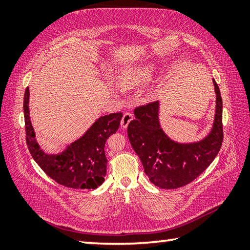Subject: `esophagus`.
Masks as SVG:
<instances>
[{
  "instance_id": "1",
  "label": "esophagus",
  "mask_w": 250,
  "mask_h": 250,
  "mask_svg": "<svg viewBox=\"0 0 250 250\" xmlns=\"http://www.w3.org/2000/svg\"><path fill=\"white\" fill-rule=\"evenodd\" d=\"M132 120H133V115H132V113L125 112V115H124V117H122V119H121V126L124 129H125Z\"/></svg>"
}]
</instances>
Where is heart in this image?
Wrapping results in <instances>:
<instances>
[{
  "mask_svg": "<svg viewBox=\"0 0 250 250\" xmlns=\"http://www.w3.org/2000/svg\"><path fill=\"white\" fill-rule=\"evenodd\" d=\"M156 71V66L153 62L126 67L118 76V83L125 89H133L142 86L153 78Z\"/></svg>",
  "mask_w": 250,
  "mask_h": 250,
  "instance_id": "1",
  "label": "heart"
}]
</instances>
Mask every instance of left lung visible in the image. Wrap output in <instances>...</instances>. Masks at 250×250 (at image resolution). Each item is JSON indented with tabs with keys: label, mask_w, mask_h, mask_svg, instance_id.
<instances>
[{
	"label": "left lung",
	"mask_w": 250,
	"mask_h": 250,
	"mask_svg": "<svg viewBox=\"0 0 250 250\" xmlns=\"http://www.w3.org/2000/svg\"><path fill=\"white\" fill-rule=\"evenodd\" d=\"M216 109L213 126L201 141L180 143L161 128L160 103L154 101L134 109L135 119L128 125V137L140 158L146 174L155 186L172 189L191 183L216 158L223 142V101L213 79Z\"/></svg>",
	"instance_id": "1"
}]
</instances>
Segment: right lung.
Wrapping results in <instances>:
<instances>
[{"label":"right lung","instance_id":"1","mask_svg":"<svg viewBox=\"0 0 250 250\" xmlns=\"http://www.w3.org/2000/svg\"><path fill=\"white\" fill-rule=\"evenodd\" d=\"M29 89L24 95V119L26 143L33 159L46 174L66 188H97L104 183L107 172L104 145L110 135L119 129L121 112L99 117L77 140L56 154L46 153L35 139L29 117Z\"/></svg>","mask_w":250,"mask_h":250}]
</instances>
